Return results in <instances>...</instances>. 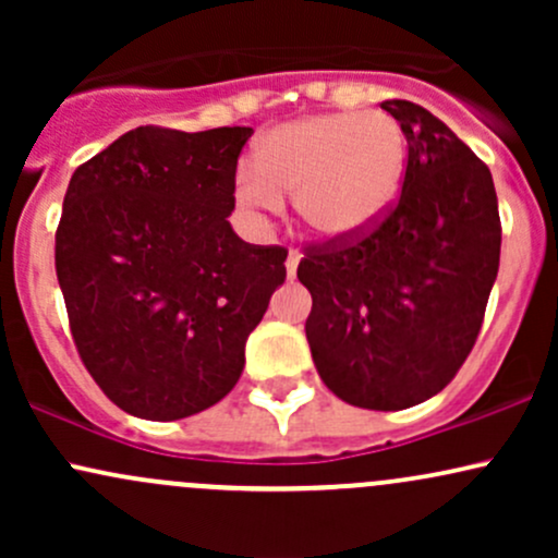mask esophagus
Segmentation results:
<instances>
[{"label": "esophagus", "instance_id": "34e87169", "mask_svg": "<svg viewBox=\"0 0 558 558\" xmlns=\"http://www.w3.org/2000/svg\"><path fill=\"white\" fill-rule=\"evenodd\" d=\"M299 262H301V254L299 252H288V259H286V272H288V280H293L296 278V267H299Z\"/></svg>", "mask_w": 558, "mask_h": 558}]
</instances>
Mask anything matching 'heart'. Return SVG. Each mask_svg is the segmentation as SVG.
<instances>
[{"mask_svg":"<svg viewBox=\"0 0 558 558\" xmlns=\"http://www.w3.org/2000/svg\"><path fill=\"white\" fill-rule=\"evenodd\" d=\"M257 168L235 178L248 215H278L293 194L299 220L323 241L369 233L393 207L407 170V138L386 112H332L272 128L254 151Z\"/></svg>","mask_w":558,"mask_h":558,"instance_id":"b5f03b06","label":"heart"}]
</instances>
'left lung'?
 Segmentation results:
<instances>
[{"instance_id":"8db88e82","label":"left lung","mask_w":558,"mask_h":558,"mask_svg":"<svg viewBox=\"0 0 558 558\" xmlns=\"http://www.w3.org/2000/svg\"><path fill=\"white\" fill-rule=\"evenodd\" d=\"M409 146L399 204L373 233L310 248L306 341L323 383L351 407L396 412L433 399L475 345L498 275L490 170L444 120L383 101Z\"/></svg>"}]
</instances>
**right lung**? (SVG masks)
<instances>
[{
  "label": "right lung",
  "mask_w": 558,
  "mask_h": 558,
  "mask_svg": "<svg viewBox=\"0 0 558 558\" xmlns=\"http://www.w3.org/2000/svg\"><path fill=\"white\" fill-rule=\"evenodd\" d=\"M252 128H133L73 172L54 265L70 330L107 399L170 422L226 399L288 252L241 241L235 165Z\"/></svg>",
  "instance_id": "add662e5"
}]
</instances>
